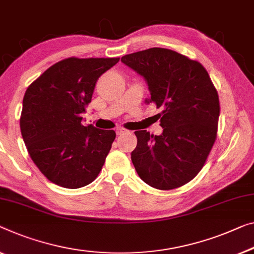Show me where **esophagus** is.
Listing matches in <instances>:
<instances>
[{"mask_svg":"<svg viewBox=\"0 0 254 254\" xmlns=\"http://www.w3.org/2000/svg\"><path fill=\"white\" fill-rule=\"evenodd\" d=\"M127 130H126V128H124V127H117L116 128V134L117 135L124 134V133H127Z\"/></svg>","mask_w":254,"mask_h":254,"instance_id":"1","label":"esophagus"}]
</instances>
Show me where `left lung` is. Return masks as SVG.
<instances>
[{"instance_id":"1","label":"left lung","mask_w":254,"mask_h":254,"mask_svg":"<svg viewBox=\"0 0 254 254\" xmlns=\"http://www.w3.org/2000/svg\"><path fill=\"white\" fill-rule=\"evenodd\" d=\"M148 83V103L162 108L161 135L135 131L131 160L149 186L169 190L194 179L217 139L220 104L205 68L196 60L164 48L122 57Z\"/></svg>"}]
</instances>
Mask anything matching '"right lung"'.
Here are the masks:
<instances>
[{"label":"right lung","mask_w":254,"mask_h":254,"mask_svg":"<svg viewBox=\"0 0 254 254\" xmlns=\"http://www.w3.org/2000/svg\"><path fill=\"white\" fill-rule=\"evenodd\" d=\"M119 60L70 57L49 67L26 90L21 135L30 158L51 183L81 188L103 169L116 133L83 126L82 113L98 78Z\"/></svg>","instance_id":"add662e5"}]
</instances>
